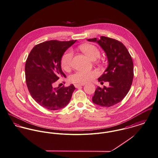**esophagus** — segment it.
Listing matches in <instances>:
<instances>
[{
  "label": "esophagus",
  "mask_w": 158,
  "mask_h": 158,
  "mask_svg": "<svg viewBox=\"0 0 158 158\" xmlns=\"http://www.w3.org/2000/svg\"><path fill=\"white\" fill-rule=\"evenodd\" d=\"M84 85H85V84H75V85H74V86L76 88H78V87H80L81 86H84Z\"/></svg>",
  "instance_id": "34e87169"
}]
</instances>
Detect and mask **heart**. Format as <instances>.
Listing matches in <instances>:
<instances>
[{"instance_id":"1","label":"heart","mask_w":158,"mask_h":158,"mask_svg":"<svg viewBox=\"0 0 158 158\" xmlns=\"http://www.w3.org/2000/svg\"><path fill=\"white\" fill-rule=\"evenodd\" d=\"M81 50L92 60H95L100 57V52L94 45L85 44L80 46ZM73 51L71 49L66 51L61 58V65L65 70H68L72 64ZM98 75L97 71H78L73 73L70 77V80L73 83L84 84L90 81Z\"/></svg>"}]
</instances>
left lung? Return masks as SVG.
<instances>
[{"instance_id": "1", "label": "left lung", "mask_w": 158, "mask_h": 158, "mask_svg": "<svg viewBox=\"0 0 158 158\" xmlns=\"http://www.w3.org/2000/svg\"><path fill=\"white\" fill-rule=\"evenodd\" d=\"M100 44L106 54L109 65L98 81H109L108 87H97L92 101L102 107H110L123 100L129 91L133 78V63L126 47L121 42L101 36L87 39Z\"/></svg>"}]
</instances>
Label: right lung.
Segmentation results:
<instances>
[{"mask_svg": "<svg viewBox=\"0 0 158 158\" xmlns=\"http://www.w3.org/2000/svg\"><path fill=\"white\" fill-rule=\"evenodd\" d=\"M77 40H49L35 45L25 63V78L29 92L39 105L48 110L64 107L71 100L75 87H54L60 77H66L61 68L64 52Z\"/></svg>", "mask_w": 158, "mask_h": 158, "instance_id": "right-lung-1", "label": "right lung"}]
</instances>
